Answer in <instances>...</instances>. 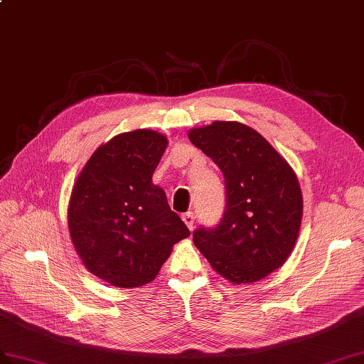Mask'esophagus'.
I'll list each match as a JSON object with an SVG mask.
<instances>
[{"mask_svg": "<svg viewBox=\"0 0 364 364\" xmlns=\"http://www.w3.org/2000/svg\"><path fill=\"white\" fill-rule=\"evenodd\" d=\"M181 218H183V222L186 223V226L189 228V230L192 231V228H193V222H196V215H193V213H186V214H183L181 215Z\"/></svg>", "mask_w": 364, "mask_h": 364, "instance_id": "1", "label": "esophagus"}]
</instances>
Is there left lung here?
<instances>
[{
  "mask_svg": "<svg viewBox=\"0 0 364 364\" xmlns=\"http://www.w3.org/2000/svg\"><path fill=\"white\" fill-rule=\"evenodd\" d=\"M189 139L220 168L226 192L220 222L197 228L193 243L228 281H260L296 243L302 218L296 175L260 133L240 122L217 121L191 130Z\"/></svg>",
  "mask_w": 364,
  "mask_h": 364,
  "instance_id": "8db88e82",
  "label": "left lung"
}]
</instances>
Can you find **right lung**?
<instances>
[{"label":"right lung","instance_id":"add662e5","mask_svg":"<svg viewBox=\"0 0 364 364\" xmlns=\"http://www.w3.org/2000/svg\"><path fill=\"white\" fill-rule=\"evenodd\" d=\"M167 147L154 130L121 133L100 146L75 181L68 228L90 272L113 287L149 284L191 235L151 175Z\"/></svg>","mask_w":364,"mask_h":364}]
</instances>
